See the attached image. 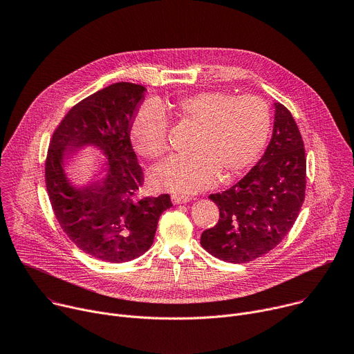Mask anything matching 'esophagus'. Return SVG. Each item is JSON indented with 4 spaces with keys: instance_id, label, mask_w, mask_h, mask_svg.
I'll return each mask as SVG.
<instances>
[{
    "instance_id": "1",
    "label": "esophagus",
    "mask_w": 354,
    "mask_h": 354,
    "mask_svg": "<svg viewBox=\"0 0 354 354\" xmlns=\"http://www.w3.org/2000/svg\"><path fill=\"white\" fill-rule=\"evenodd\" d=\"M171 200L174 205H183V203H189L192 198L189 196H183V194H172Z\"/></svg>"
}]
</instances>
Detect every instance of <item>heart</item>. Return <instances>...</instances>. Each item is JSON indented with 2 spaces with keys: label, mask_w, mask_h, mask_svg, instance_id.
Wrapping results in <instances>:
<instances>
[{
  "label": "heart",
  "mask_w": 354,
  "mask_h": 354,
  "mask_svg": "<svg viewBox=\"0 0 354 354\" xmlns=\"http://www.w3.org/2000/svg\"><path fill=\"white\" fill-rule=\"evenodd\" d=\"M168 111L197 131L190 144L194 154L169 158L151 172V183L160 190L194 193L220 176L234 179L258 161L270 133L269 106L252 95L201 91L178 99ZM167 134L168 119L156 104L142 105L130 124L131 145L144 158L167 153Z\"/></svg>",
  "instance_id": "1"
}]
</instances>
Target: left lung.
<instances>
[{
    "label": "left lung",
    "mask_w": 354,
    "mask_h": 354,
    "mask_svg": "<svg viewBox=\"0 0 354 354\" xmlns=\"http://www.w3.org/2000/svg\"><path fill=\"white\" fill-rule=\"evenodd\" d=\"M270 142L258 164L230 189L210 194L220 209L200 243L213 257L246 263L276 248L291 230L306 197V149L291 113L274 102Z\"/></svg>",
    "instance_id": "8db88e82"
}]
</instances>
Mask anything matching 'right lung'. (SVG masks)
Masks as SVG:
<instances>
[{
    "mask_svg": "<svg viewBox=\"0 0 354 354\" xmlns=\"http://www.w3.org/2000/svg\"><path fill=\"white\" fill-rule=\"evenodd\" d=\"M145 88L116 82L82 99L62 120L48 147L46 187L56 218L85 254L111 263L133 261L151 248L169 194L133 200L142 169L130 142V124ZM88 147L106 164L85 184L72 182L66 160Z\"/></svg>",
    "mask_w": 354,
    "mask_h": 354,
    "instance_id": "right-lung-1",
    "label": "right lung"
}]
</instances>
